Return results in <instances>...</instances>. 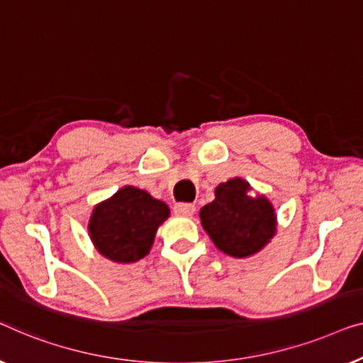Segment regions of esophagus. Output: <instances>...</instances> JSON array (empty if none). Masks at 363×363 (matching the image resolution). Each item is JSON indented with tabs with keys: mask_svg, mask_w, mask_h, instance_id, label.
Wrapping results in <instances>:
<instances>
[{
	"mask_svg": "<svg viewBox=\"0 0 363 363\" xmlns=\"http://www.w3.org/2000/svg\"><path fill=\"white\" fill-rule=\"evenodd\" d=\"M174 212L177 213V216L189 217L196 212V206H194V203H189V202H179L174 206Z\"/></svg>",
	"mask_w": 363,
	"mask_h": 363,
	"instance_id": "1",
	"label": "esophagus"
}]
</instances>
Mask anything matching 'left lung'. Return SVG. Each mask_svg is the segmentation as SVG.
<instances>
[{"mask_svg": "<svg viewBox=\"0 0 363 363\" xmlns=\"http://www.w3.org/2000/svg\"><path fill=\"white\" fill-rule=\"evenodd\" d=\"M250 184L227 181L216 189V201L202 207L201 220L218 250L243 258L257 253L277 232L274 208L264 197H248Z\"/></svg>", "mask_w": 363, "mask_h": 363, "instance_id": "obj_1", "label": "left lung"}]
</instances>
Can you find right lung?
<instances>
[{"label":"right lung","instance_id":"add662e5","mask_svg":"<svg viewBox=\"0 0 363 363\" xmlns=\"http://www.w3.org/2000/svg\"><path fill=\"white\" fill-rule=\"evenodd\" d=\"M169 217L164 202L126 186L91 213L89 232L96 250L111 262L133 263L150 253L157 227Z\"/></svg>","mask_w":363,"mask_h":363}]
</instances>
